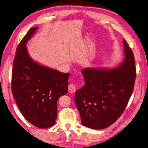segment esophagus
Segmentation results:
<instances>
[{"instance_id": "obj_1", "label": "esophagus", "mask_w": 148, "mask_h": 148, "mask_svg": "<svg viewBox=\"0 0 148 148\" xmlns=\"http://www.w3.org/2000/svg\"><path fill=\"white\" fill-rule=\"evenodd\" d=\"M68 90H69V93H74L75 91V86L74 84H71L69 85V87H68Z\"/></svg>"}]
</instances>
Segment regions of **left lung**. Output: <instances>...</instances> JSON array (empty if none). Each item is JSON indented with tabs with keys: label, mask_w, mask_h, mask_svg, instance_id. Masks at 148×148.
Listing matches in <instances>:
<instances>
[{
	"label": "left lung",
	"mask_w": 148,
	"mask_h": 148,
	"mask_svg": "<svg viewBox=\"0 0 148 148\" xmlns=\"http://www.w3.org/2000/svg\"><path fill=\"white\" fill-rule=\"evenodd\" d=\"M124 59L115 68H86L82 71L85 85L75 92L74 100L81 122L100 130L115 122L127 105L136 78L135 58L123 39Z\"/></svg>",
	"instance_id": "left-lung-1"
}]
</instances>
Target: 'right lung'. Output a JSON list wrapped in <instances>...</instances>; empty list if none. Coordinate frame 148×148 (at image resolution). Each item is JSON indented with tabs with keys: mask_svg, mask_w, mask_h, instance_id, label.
<instances>
[{
	"mask_svg": "<svg viewBox=\"0 0 148 148\" xmlns=\"http://www.w3.org/2000/svg\"><path fill=\"white\" fill-rule=\"evenodd\" d=\"M37 29L31 28L16 48L12 91L26 120L38 128H47L55 123L57 101L68 92L70 74L43 66L31 58L26 44Z\"/></svg>",
	"mask_w": 148,
	"mask_h": 148,
	"instance_id": "add662e5",
	"label": "right lung"
}]
</instances>
